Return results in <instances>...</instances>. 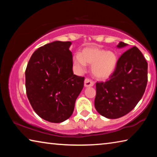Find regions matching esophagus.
<instances>
[{
    "label": "esophagus",
    "instance_id": "obj_1",
    "mask_svg": "<svg viewBox=\"0 0 157 157\" xmlns=\"http://www.w3.org/2000/svg\"><path fill=\"white\" fill-rule=\"evenodd\" d=\"M94 85V82L91 81V79H89L88 78L85 79L84 80V86L85 87H90V86H93Z\"/></svg>",
    "mask_w": 157,
    "mask_h": 157
}]
</instances>
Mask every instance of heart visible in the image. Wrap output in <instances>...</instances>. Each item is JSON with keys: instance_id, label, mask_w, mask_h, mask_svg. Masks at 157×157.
<instances>
[{"instance_id": "heart-1", "label": "heart", "mask_w": 157, "mask_h": 157, "mask_svg": "<svg viewBox=\"0 0 157 157\" xmlns=\"http://www.w3.org/2000/svg\"><path fill=\"white\" fill-rule=\"evenodd\" d=\"M73 62L83 70L86 64L91 65V73L95 79H108L115 71L118 57L112 50H106L96 46H88L82 50L80 55L73 57Z\"/></svg>"}]
</instances>
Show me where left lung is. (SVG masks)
<instances>
[{"instance_id":"8db88e82","label":"left lung","mask_w":157,"mask_h":157,"mask_svg":"<svg viewBox=\"0 0 157 157\" xmlns=\"http://www.w3.org/2000/svg\"><path fill=\"white\" fill-rule=\"evenodd\" d=\"M127 46L121 41L117 48ZM147 82V63L139 49L134 46L119 58L109 80L96 83L95 109L110 119L126 115L141 99Z\"/></svg>"}]
</instances>
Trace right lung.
Instances as JSON below:
<instances>
[{
  "label": "right lung",
  "mask_w": 157,
  "mask_h": 157,
  "mask_svg": "<svg viewBox=\"0 0 157 157\" xmlns=\"http://www.w3.org/2000/svg\"><path fill=\"white\" fill-rule=\"evenodd\" d=\"M71 44L56 41L40 47L31 56L25 70L29 102L37 115L50 123L70 118L84 87V77L73 74Z\"/></svg>",
  "instance_id": "1"
}]
</instances>
